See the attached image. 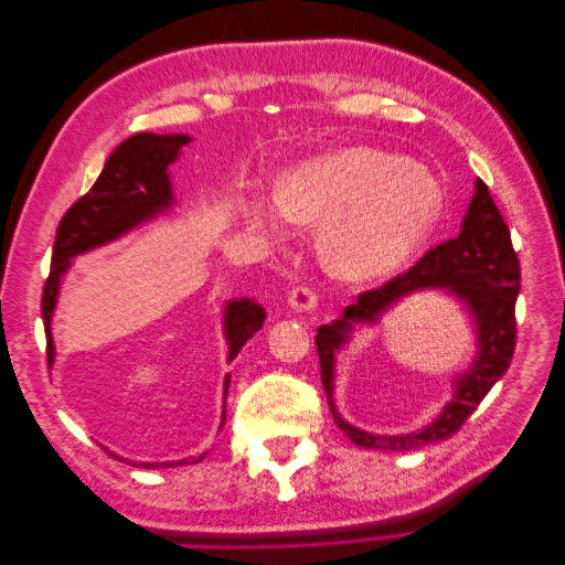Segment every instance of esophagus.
Masks as SVG:
<instances>
[{"instance_id":"esophagus-1","label":"esophagus","mask_w":565,"mask_h":565,"mask_svg":"<svg viewBox=\"0 0 565 565\" xmlns=\"http://www.w3.org/2000/svg\"><path fill=\"white\" fill-rule=\"evenodd\" d=\"M289 306H292V309L297 311V313H309V311H313L316 306H318V295L313 292L311 287H295L292 292H289Z\"/></svg>"}]
</instances>
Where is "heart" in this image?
<instances>
[{
	"mask_svg": "<svg viewBox=\"0 0 565 565\" xmlns=\"http://www.w3.org/2000/svg\"><path fill=\"white\" fill-rule=\"evenodd\" d=\"M443 212V188L429 169L372 146L309 158L280 179L278 195L249 207L273 237L289 218L318 226L316 252L330 276L370 282L398 270L429 237Z\"/></svg>",
	"mask_w": 565,
	"mask_h": 565,
	"instance_id": "b5f03b06",
	"label": "heart"
}]
</instances>
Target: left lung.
Listing matches in <instances>:
<instances>
[{"mask_svg": "<svg viewBox=\"0 0 565 565\" xmlns=\"http://www.w3.org/2000/svg\"><path fill=\"white\" fill-rule=\"evenodd\" d=\"M419 288H443L466 303L477 330V355L470 366L454 381V401L444 413L419 433L401 437H380L351 427L333 407V355L350 338L355 321H379V316L403 296ZM521 289L519 256L511 247V235L488 185L478 179L476 193L461 221V231L452 241L426 252L422 259L386 285L370 289L347 306L344 316L330 324H320L316 347L320 355V380L328 393L330 413L337 426L355 446L374 450H417L429 443L452 438L459 426L481 403L488 391L502 380L516 347V297Z\"/></svg>", "mask_w": 565, "mask_h": 565, "instance_id": "obj_1", "label": "left lung"}]
</instances>
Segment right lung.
I'll return each mask as SVG.
<instances>
[{"label": "right lung", "instance_id": "right-lung-1", "mask_svg": "<svg viewBox=\"0 0 565 565\" xmlns=\"http://www.w3.org/2000/svg\"><path fill=\"white\" fill-rule=\"evenodd\" d=\"M191 136L185 134H134L127 141L115 148L108 158L104 172L92 185L87 195H82L61 218L51 256V270L44 282L42 295V320L46 332V361L54 365L56 349L51 337V316L56 311L63 276L71 268L77 254L96 249L117 241L119 235L141 226L143 221L156 218L174 204L172 179H169V164H172ZM266 311L252 299L228 301L224 311V332L228 341V361L241 353L247 341L262 330ZM231 374L224 380V401L228 396ZM226 422V405L221 413V426ZM117 457L115 452H110ZM207 455V452H204ZM188 457L179 461H141L143 469L160 467H183L198 465L204 459ZM122 459V457H117ZM136 467V465H134Z\"/></svg>", "mask_w": 565, "mask_h": 565}]
</instances>
